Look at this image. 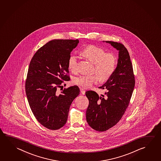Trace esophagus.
Returning <instances> with one entry per match:
<instances>
[{
  "label": "esophagus",
  "instance_id": "esophagus-1",
  "mask_svg": "<svg viewBox=\"0 0 161 161\" xmlns=\"http://www.w3.org/2000/svg\"><path fill=\"white\" fill-rule=\"evenodd\" d=\"M80 92H81L82 94H83V95H84L85 94V90L84 89H83L82 88L80 89Z\"/></svg>",
  "mask_w": 161,
  "mask_h": 161
}]
</instances>
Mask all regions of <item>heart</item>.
<instances>
[{"instance_id": "heart-1", "label": "heart", "mask_w": 161, "mask_h": 161, "mask_svg": "<svg viewBox=\"0 0 161 161\" xmlns=\"http://www.w3.org/2000/svg\"><path fill=\"white\" fill-rule=\"evenodd\" d=\"M81 55L94 64L92 75H81L74 80V83L84 89H88L98 83L100 80L106 81L114 74L117 65V58L113 53H107L103 48L96 46H89L85 48ZM68 68L73 73L79 71V58L72 55L68 59Z\"/></svg>"}]
</instances>
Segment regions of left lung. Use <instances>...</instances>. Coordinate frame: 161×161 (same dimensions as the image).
<instances>
[{"label":"left lung","instance_id":"1","mask_svg":"<svg viewBox=\"0 0 161 161\" xmlns=\"http://www.w3.org/2000/svg\"><path fill=\"white\" fill-rule=\"evenodd\" d=\"M119 51L116 70L107 82L99 88L105 90L99 96L93 90L85 94L89 99L86 118L93 130L106 131L121 119L130 103L135 84L133 66L127 48L120 43L106 41Z\"/></svg>","mask_w":161,"mask_h":161}]
</instances>
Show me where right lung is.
Masks as SVG:
<instances>
[{"label": "right lung", "instance_id": "1", "mask_svg": "<svg viewBox=\"0 0 161 161\" xmlns=\"http://www.w3.org/2000/svg\"><path fill=\"white\" fill-rule=\"evenodd\" d=\"M79 40H54L39 48L32 58L25 81V92L31 111L38 121L49 130L65 125L69 107L79 96L75 85L57 93L64 81H69L68 59Z\"/></svg>", "mask_w": 161, "mask_h": 161}]
</instances>
